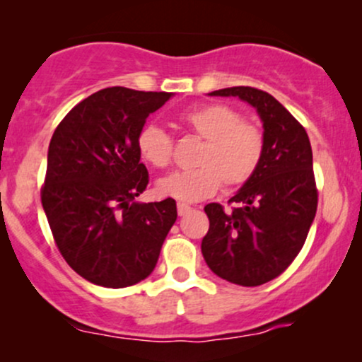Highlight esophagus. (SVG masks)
Here are the masks:
<instances>
[{"mask_svg": "<svg viewBox=\"0 0 362 362\" xmlns=\"http://www.w3.org/2000/svg\"><path fill=\"white\" fill-rule=\"evenodd\" d=\"M190 209H192V207H190L189 204H184V202H178V204H177L178 216H185V214H189V213H190Z\"/></svg>", "mask_w": 362, "mask_h": 362, "instance_id": "obj_1", "label": "esophagus"}]
</instances>
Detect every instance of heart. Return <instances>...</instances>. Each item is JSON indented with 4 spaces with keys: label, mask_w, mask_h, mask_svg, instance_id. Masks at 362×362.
Here are the masks:
<instances>
[{
    "label": "heart",
    "mask_w": 362,
    "mask_h": 362,
    "mask_svg": "<svg viewBox=\"0 0 362 362\" xmlns=\"http://www.w3.org/2000/svg\"><path fill=\"white\" fill-rule=\"evenodd\" d=\"M182 126L202 139L192 170L173 172L158 180V192L184 202H195L218 192L247 185L265 156V134L259 124L224 103H204L187 110ZM139 156L155 168L172 163L173 141L156 124H146L136 136Z\"/></svg>",
    "instance_id": "heart-1"
}]
</instances>
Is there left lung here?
<instances>
[{"instance_id":"1","label":"left lung","mask_w":362,"mask_h":362,"mask_svg":"<svg viewBox=\"0 0 362 362\" xmlns=\"http://www.w3.org/2000/svg\"><path fill=\"white\" fill-rule=\"evenodd\" d=\"M211 95L242 98L264 122L259 172L228 201L230 211L218 202L204 207L209 231L201 245L216 276L252 288L281 276L306 242L318 206L313 153L305 127L267 91L233 86Z\"/></svg>"}]
</instances>
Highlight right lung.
I'll return each mask as SVG.
<instances>
[{
    "mask_svg": "<svg viewBox=\"0 0 362 362\" xmlns=\"http://www.w3.org/2000/svg\"><path fill=\"white\" fill-rule=\"evenodd\" d=\"M170 97L103 88L74 105L52 134L40 201L61 255L97 286L119 289L146 279L177 219L172 197L134 201L149 182L136 136Z\"/></svg>",
    "mask_w": 362,
    "mask_h": 362,
    "instance_id": "add662e5",
    "label": "right lung"
}]
</instances>
